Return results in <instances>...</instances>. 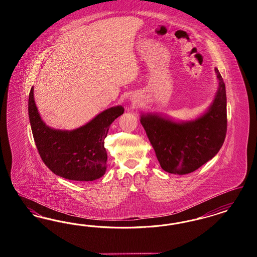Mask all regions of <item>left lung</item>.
I'll list each match as a JSON object with an SVG mask.
<instances>
[{
    "label": "left lung",
    "mask_w": 257,
    "mask_h": 257,
    "mask_svg": "<svg viewBox=\"0 0 257 257\" xmlns=\"http://www.w3.org/2000/svg\"><path fill=\"white\" fill-rule=\"evenodd\" d=\"M219 89L206 113L195 121L175 123L156 114L142 115L141 122L155 150L161 168L169 173L196 171L220 150L227 130L225 85L218 68Z\"/></svg>",
    "instance_id": "left-lung-1"
}]
</instances>
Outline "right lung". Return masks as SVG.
I'll return each mask as SVG.
<instances>
[{"label": "right lung", "mask_w": 257, "mask_h": 257, "mask_svg": "<svg viewBox=\"0 0 257 257\" xmlns=\"http://www.w3.org/2000/svg\"><path fill=\"white\" fill-rule=\"evenodd\" d=\"M123 112L121 106L112 107L73 131L54 130L39 116L33 87L29 94V117L37 151L50 171L69 180L92 181L103 176L108 158L104 141L110 124Z\"/></svg>", "instance_id": "right-lung-1"}]
</instances>
